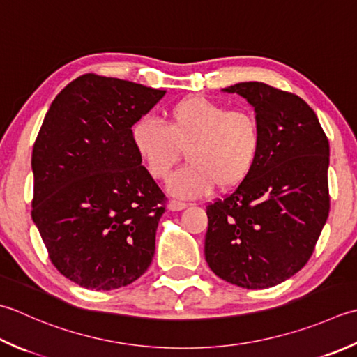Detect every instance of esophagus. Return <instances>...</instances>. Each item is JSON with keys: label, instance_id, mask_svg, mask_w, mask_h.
<instances>
[{"label": "esophagus", "instance_id": "esophagus-1", "mask_svg": "<svg viewBox=\"0 0 357 357\" xmlns=\"http://www.w3.org/2000/svg\"><path fill=\"white\" fill-rule=\"evenodd\" d=\"M187 207L185 202H181V201H170L169 202V211L172 212H179V211H184V208Z\"/></svg>", "mask_w": 357, "mask_h": 357}]
</instances>
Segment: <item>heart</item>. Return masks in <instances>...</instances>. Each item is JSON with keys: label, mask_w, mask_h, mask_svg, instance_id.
Returning <instances> with one entry per match:
<instances>
[{"label": "heart", "mask_w": 357, "mask_h": 357, "mask_svg": "<svg viewBox=\"0 0 357 357\" xmlns=\"http://www.w3.org/2000/svg\"><path fill=\"white\" fill-rule=\"evenodd\" d=\"M131 144L146 173L165 179L187 150L188 165L173 174L169 192L178 198H199L230 190L246 181L258 164L263 131L255 114L229 111L202 96H190L167 111L165 123L142 117L131 127Z\"/></svg>", "instance_id": "1"}]
</instances>
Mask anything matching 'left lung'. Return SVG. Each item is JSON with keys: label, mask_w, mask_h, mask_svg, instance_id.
Returning a JSON list of instances; mask_svg holds the SVG:
<instances>
[{"label": "left lung", "mask_w": 357, "mask_h": 357, "mask_svg": "<svg viewBox=\"0 0 357 357\" xmlns=\"http://www.w3.org/2000/svg\"><path fill=\"white\" fill-rule=\"evenodd\" d=\"M252 105L263 131L254 172L225 199L207 206L204 254L222 280L264 289L308 263L330 213V144L298 96L261 82L222 88Z\"/></svg>", "instance_id": "8db88e82"}]
</instances>
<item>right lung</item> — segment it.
Returning a JSON list of instances; mask_svg holds the SVG:
<instances>
[{
	"instance_id": "right-lung-1",
	"label": "right lung",
	"mask_w": 357,
	"mask_h": 357,
	"mask_svg": "<svg viewBox=\"0 0 357 357\" xmlns=\"http://www.w3.org/2000/svg\"><path fill=\"white\" fill-rule=\"evenodd\" d=\"M164 96L85 74L45 116L32 150V220L54 266L83 288L127 286L155 255L165 197L141 165L131 127Z\"/></svg>"
}]
</instances>
